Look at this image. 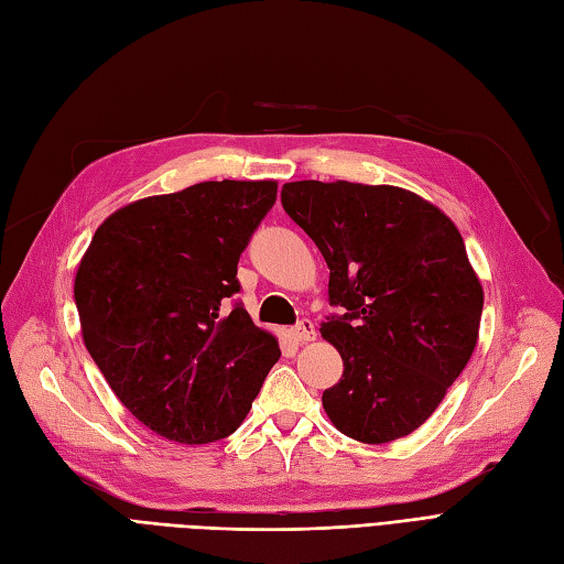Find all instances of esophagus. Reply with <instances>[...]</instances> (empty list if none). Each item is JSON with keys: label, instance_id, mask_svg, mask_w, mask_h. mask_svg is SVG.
I'll return each mask as SVG.
<instances>
[{"label": "esophagus", "instance_id": "34e87169", "mask_svg": "<svg viewBox=\"0 0 564 564\" xmlns=\"http://www.w3.org/2000/svg\"><path fill=\"white\" fill-rule=\"evenodd\" d=\"M290 337H293L295 341H312V339H316V328H314V323L308 321V318H304V321H300L293 330H290Z\"/></svg>", "mask_w": 564, "mask_h": 564}]
</instances>
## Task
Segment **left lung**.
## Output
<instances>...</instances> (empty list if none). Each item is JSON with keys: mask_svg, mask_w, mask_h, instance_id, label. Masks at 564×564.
Segmentation results:
<instances>
[{"mask_svg": "<svg viewBox=\"0 0 564 564\" xmlns=\"http://www.w3.org/2000/svg\"><path fill=\"white\" fill-rule=\"evenodd\" d=\"M285 213L330 269L321 325L344 360L323 391L330 422L381 445L420 429L476 349L482 285L459 229L414 192L391 185L300 180L281 189Z\"/></svg>", "mask_w": 564, "mask_h": 564, "instance_id": "1", "label": "left lung"}]
</instances>
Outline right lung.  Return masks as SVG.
<instances>
[{
	"label": "right lung",
	"mask_w": 564,
	"mask_h": 564,
	"mask_svg": "<svg viewBox=\"0 0 564 564\" xmlns=\"http://www.w3.org/2000/svg\"><path fill=\"white\" fill-rule=\"evenodd\" d=\"M274 180L198 183L119 208L75 276L82 337L129 412L166 441L241 426L281 356L241 304L236 264L276 202Z\"/></svg>",
	"instance_id": "add662e5"
}]
</instances>
